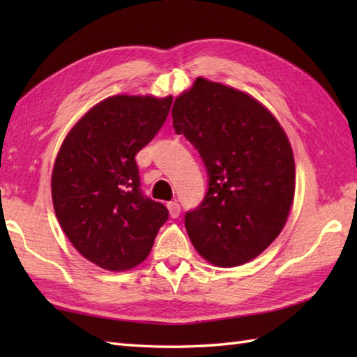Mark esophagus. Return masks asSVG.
<instances>
[{
	"label": "esophagus",
	"mask_w": 357,
	"mask_h": 357,
	"mask_svg": "<svg viewBox=\"0 0 357 357\" xmlns=\"http://www.w3.org/2000/svg\"><path fill=\"white\" fill-rule=\"evenodd\" d=\"M167 208H169L172 218H178L179 213H181V206H179V204H178L176 201L167 202Z\"/></svg>",
	"instance_id": "34e87169"
}]
</instances>
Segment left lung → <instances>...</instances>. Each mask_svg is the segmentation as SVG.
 Listing matches in <instances>:
<instances>
[{
  "mask_svg": "<svg viewBox=\"0 0 357 357\" xmlns=\"http://www.w3.org/2000/svg\"><path fill=\"white\" fill-rule=\"evenodd\" d=\"M172 116L208 174L202 202L184 218L192 244L218 267L255 259L284 229L294 198L284 128L255 98L204 78L174 100Z\"/></svg>",
  "mask_w": 357,
  "mask_h": 357,
  "instance_id": "1",
  "label": "left lung"
}]
</instances>
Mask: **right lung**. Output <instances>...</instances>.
<instances>
[{
  "mask_svg": "<svg viewBox=\"0 0 357 357\" xmlns=\"http://www.w3.org/2000/svg\"><path fill=\"white\" fill-rule=\"evenodd\" d=\"M173 98L116 95L82 116L58 151L52 199L66 236L98 267L121 271L149 256L169 210L141 190L135 156L165 123Z\"/></svg>",
  "mask_w": 357,
  "mask_h": 357,
  "instance_id": "right-lung-1",
  "label": "right lung"
}]
</instances>
